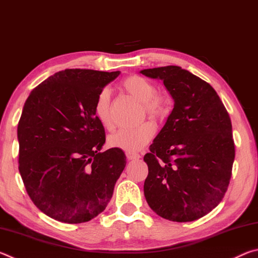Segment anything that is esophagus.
Wrapping results in <instances>:
<instances>
[{
  "label": "esophagus",
  "instance_id": "esophagus-1",
  "mask_svg": "<svg viewBox=\"0 0 258 258\" xmlns=\"http://www.w3.org/2000/svg\"><path fill=\"white\" fill-rule=\"evenodd\" d=\"M126 158L128 160H135L140 158V155L135 154V152H126Z\"/></svg>",
  "mask_w": 258,
  "mask_h": 258
}]
</instances>
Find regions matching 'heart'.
Instances as JSON below:
<instances>
[{
    "label": "heart",
    "mask_w": 258,
    "mask_h": 258,
    "mask_svg": "<svg viewBox=\"0 0 258 258\" xmlns=\"http://www.w3.org/2000/svg\"><path fill=\"white\" fill-rule=\"evenodd\" d=\"M125 92L139 102L143 103V109L154 119H163L167 115L168 106L166 100L157 94L156 86L150 81L141 76H130L121 83ZM110 93L107 89L98 94L95 101L94 112L103 127L110 130L112 120L109 111ZM155 134V126L146 121L137 127L120 128L111 134L108 139L109 146L127 152H135L142 149Z\"/></svg>",
    "instance_id": "heart-1"
}]
</instances>
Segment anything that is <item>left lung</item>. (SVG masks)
Wrapping results in <instances>:
<instances>
[{
    "instance_id": "1",
    "label": "left lung",
    "mask_w": 258,
    "mask_h": 258,
    "mask_svg": "<svg viewBox=\"0 0 258 258\" xmlns=\"http://www.w3.org/2000/svg\"><path fill=\"white\" fill-rule=\"evenodd\" d=\"M161 80L174 108L143 160L148 205L173 222H191L215 208L228 189L234 160L232 125L216 91L177 66L143 69Z\"/></svg>"
}]
</instances>
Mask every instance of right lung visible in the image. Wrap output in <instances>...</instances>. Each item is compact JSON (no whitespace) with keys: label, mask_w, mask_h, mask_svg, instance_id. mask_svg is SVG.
<instances>
[{"label":"right lung","mask_w":258,"mask_h":258,"mask_svg":"<svg viewBox=\"0 0 258 258\" xmlns=\"http://www.w3.org/2000/svg\"><path fill=\"white\" fill-rule=\"evenodd\" d=\"M120 72L66 69L35 87L18 124L19 172L30 199L63 223L104 211L126 165L121 149L101 152L104 128L94 112L102 89Z\"/></svg>","instance_id":"obj_1"}]
</instances>
